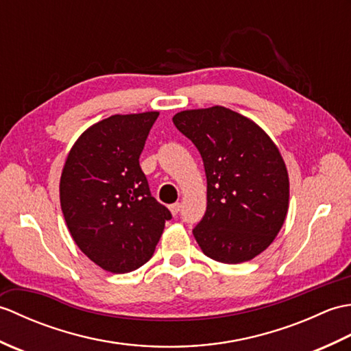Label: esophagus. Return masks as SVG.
I'll return each mask as SVG.
<instances>
[{
    "mask_svg": "<svg viewBox=\"0 0 351 351\" xmlns=\"http://www.w3.org/2000/svg\"><path fill=\"white\" fill-rule=\"evenodd\" d=\"M169 208H170V213L171 214L178 215V213H180V210H181V204H178V202L176 204H171Z\"/></svg>",
    "mask_w": 351,
    "mask_h": 351,
    "instance_id": "obj_1",
    "label": "esophagus"
}]
</instances>
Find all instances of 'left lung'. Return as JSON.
<instances>
[{
	"instance_id": "8db88e82",
	"label": "left lung",
	"mask_w": 351,
	"mask_h": 351,
	"mask_svg": "<svg viewBox=\"0 0 351 351\" xmlns=\"http://www.w3.org/2000/svg\"><path fill=\"white\" fill-rule=\"evenodd\" d=\"M173 123L204 160L206 213L193 229L208 258L240 264L273 243L289 200L287 166L273 140L225 107L185 110Z\"/></svg>"
}]
</instances>
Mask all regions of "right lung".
Wrapping results in <instances>:
<instances>
[{
	"mask_svg": "<svg viewBox=\"0 0 351 351\" xmlns=\"http://www.w3.org/2000/svg\"><path fill=\"white\" fill-rule=\"evenodd\" d=\"M158 114H114L92 125L72 146L62 171L60 205L73 241L116 274L146 264L171 219L152 197L138 162Z\"/></svg>",
	"mask_w": 351,
	"mask_h": 351,
	"instance_id": "right-lung-1",
	"label": "right lung"
}]
</instances>
